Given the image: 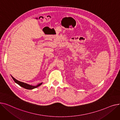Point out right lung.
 <instances>
[{
  "mask_svg": "<svg viewBox=\"0 0 120 120\" xmlns=\"http://www.w3.org/2000/svg\"><path fill=\"white\" fill-rule=\"evenodd\" d=\"M11 77H12V79H13L14 81L15 82V83H16V84H17L18 85H19L20 86H22V87L24 88V89H27V90H33V89H35V88H36L37 87H38L39 86H41L42 84V83H43L42 82H41L40 83H39L38 84H37L36 86L30 85H29L28 84L25 83L24 82H20L19 81H18V80L15 79L14 77H13L12 76H11Z\"/></svg>",
  "mask_w": 120,
  "mask_h": 120,
  "instance_id": "right-lung-1",
  "label": "right lung"
}]
</instances>
